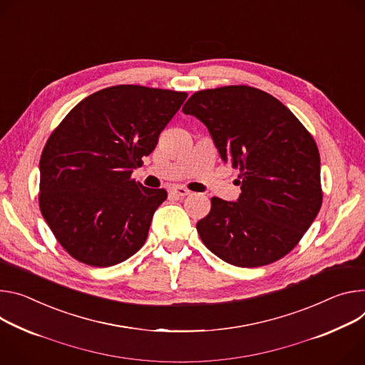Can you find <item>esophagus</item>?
I'll return each mask as SVG.
<instances>
[{
  "instance_id": "1",
  "label": "esophagus",
  "mask_w": 365,
  "mask_h": 365,
  "mask_svg": "<svg viewBox=\"0 0 365 365\" xmlns=\"http://www.w3.org/2000/svg\"><path fill=\"white\" fill-rule=\"evenodd\" d=\"M170 193L175 195V196H186V195H189L190 192H189L186 187H183V186H176V187H172V189H170Z\"/></svg>"
}]
</instances>
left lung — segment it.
Returning a JSON list of instances; mask_svg holds the SVG:
<instances>
[{
    "label": "left lung",
    "instance_id": "left-lung-1",
    "mask_svg": "<svg viewBox=\"0 0 365 365\" xmlns=\"http://www.w3.org/2000/svg\"><path fill=\"white\" fill-rule=\"evenodd\" d=\"M182 112L204 122L222 161L240 170L237 202L214 196L208 215L196 222L202 243L240 268L288 255L323 201L310 132L278 98L250 86L196 91Z\"/></svg>",
    "mask_w": 365,
    "mask_h": 365
}]
</instances>
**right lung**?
Returning a JSON list of instances; mask_svg holds the SVG:
<instances>
[{"label":"right lung","instance_id":"right-lung-1","mask_svg":"<svg viewBox=\"0 0 365 365\" xmlns=\"http://www.w3.org/2000/svg\"><path fill=\"white\" fill-rule=\"evenodd\" d=\"M187 93L112 86L81 101L53 129L41 155L39 208L58 243L90 267L137 253L168 197L132 179Z\"/></svg>","mask_w":365,"mask_h":365}]
</instances>
